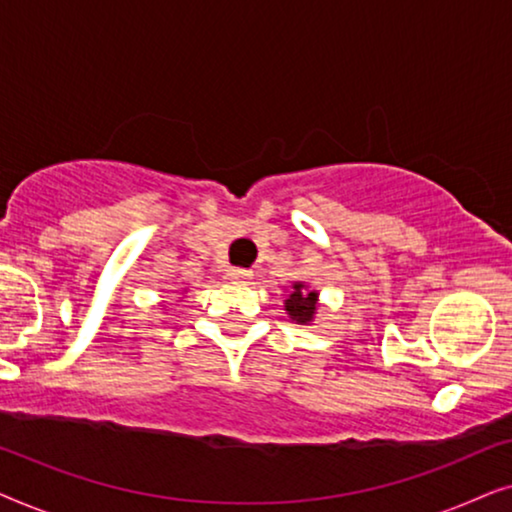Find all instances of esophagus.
I'll return each instance as SVG.
<instances>
[{
    "instance_id": "esophagus-1",
    "label": "esophagus",
    "mask_w": 512,
    "mask_h": 512,
    "mask_svg": "<svg viewBox=\"0 0 512 512\" xmlns=\"http://www.w3.org/2000/svg\"><path fill=\"white\" fill-rule=\"evenodd\" d=\"M226 277L230 279V282H249L251 277V270H244V268H228V272H226Z\"/></svg>"
}]
</instances>
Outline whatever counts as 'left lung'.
I'll return each instance as SVG.
<instances>
[{"instance_id":"8db88e82","label":"left lung","mask_w":512,"mask_h":512,"mask_svg":"<svg viewBox=\"0 0 512 512\" xmlns=\"http://www.w3.org/2000/svg\"><path fill=\"white\" fill-rule=\"evenodd\" d=\"M314 310H317V293L307 291L303 284H293L291 296L286 300V312L291 314V319L307 324L312 321Z\"/></svg>"}]
</instances>
